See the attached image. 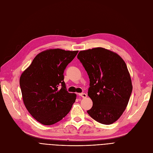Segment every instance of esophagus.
<instances>
[{
  "label": "esophagus",
  "instance_id": "1",
  "mask_svg": "<svg viewBox=\"0 0 153 153\" xmlns=\"http://www.w3.org/2000/svg\"><path fill=\"white\" fill-rule=\"evenodd\" d=\"M79 95L81 96L82 98H86L87 97V94L85 93H81V94H79Z\"/></svg>",
  "mask_w": 153,
  "mask_h": 153
}]
</instances>
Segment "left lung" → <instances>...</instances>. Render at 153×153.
Segmentation results:
<instances>
[{
    "label": "left lung",
    "mask_w": 153,
    "mask_h": 153,
    "mask_svg": "<svg viewBox=\"0 0 153 153\" xmlns=\"http://www.w3.org/2000/svg\"><path fill=\"white\" fill-rule=\"evenodd\" d=\"M77 58L90 81L88 96L93 105L88 114L100 123H114L125 110L133 89L125 62L117 53L100 47L81 51Z\"/></svg>",
    "instance_id": "left-lung-1"
}]
</instances>
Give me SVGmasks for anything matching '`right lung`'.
Segmentation results:
<instances>
[{
  "label": "right lung",
  "mask_w": 153,
  "mask_h": 153,
  "mask_svg": "<svg viewBox=\"0 0 153 153\" xmlns=\"http://www.w3.org/2000/svg\"><path fill=\"white\" fill-rule=\"evenodd\" d=\"M77 53L59 48L43 51L35 56L21 74L23 103L40 123L51 125L58 122L66 116L75 102L76 94L66 91L63 73Z\"/></svg>",
  "instance_id": "obj_1"
}]
</instances>
